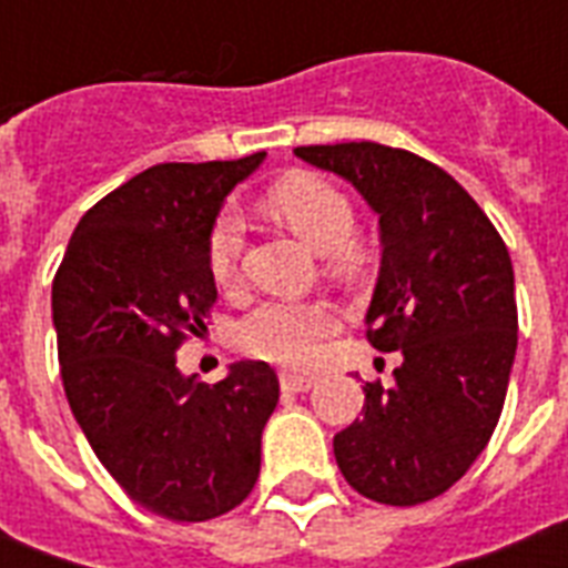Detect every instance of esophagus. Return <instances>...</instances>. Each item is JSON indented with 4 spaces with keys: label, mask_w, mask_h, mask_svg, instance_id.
I'll return each mask as SVG.
<instances>
[{
    "label": "esophagus",
    "mask_w": 568,
    "mask_h": 568,
    "mask_svg": "<svg viewBox=\"0 0 568 568\" xmlns=\"http://www.w3.org/2000/svg\"><path fill=\"white\" fill-rule=\"evenodd\" d=\"M315 383H318V377H312V374H294V372L280 374V386H283V392H310Z\"/></svg>",
    "instance_id": "obj_1"
}]
</instances>
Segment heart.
<instances>
[{
  "instance_id": "obj_1",
  "label": "heart",
  "mask_w": 568,
  "mask_h": 568,
  "mask_svg": "<svg viewBox=\"0 0 568 568\" xmlns=\"http://www.w3.org/2000/svg\"><path fill=\"white\" fill-rule=\"evenodd\" d=\"M274 212L321 253L342 250L354 235L356 212L345 191L315 173H297L271 189ZM244 217L235 209H223L212 223L205 258L214 283L232 285L241 271ZM336 327V312L324 301H265L239 321L235 345L244 354L267 363L303 365L315 356V347Z\"/></svg>"
}]
</instances>
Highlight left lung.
Returning a JSON list of instances; mask_svg holds the SVG:
<instances>
[{
    "instance_id": "1",
    "label": "left lung",
    "mask_w": 568,
    "mask_h": 568,
    "mask_svg": "<svg viewBox=\"0 0 568 568\" xmlns=\"http://www.w3.org/2000/svg\"><path fill=\"white\" fill-rule=\"evenodd\" d=\"M294 155L351 182L377 212L383 258L365 336L404 356L392 386H363V418L333 439L336 463L372 501H430L466 475L501 418L519 338L507 244L422 155L374 141Z\"/></svg>"
}]
</instances>
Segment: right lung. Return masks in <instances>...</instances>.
<instances>
[{
    "label": "right lung",
    "mask_w": 568,
    "mask_h": 568,
    "mask_svg": "<svg viewBox=\"0 0 568 568\" xmlns=\"http://www.w3.org/2000/svg\"><path fill=\"white\" fill-rule=\"evenodd\" d=\"M262 159L138 173L84 212L52 280L75 422L129 498L164 519H214L247 498L280 400L267 363H232L217 383L176 365L217 301L205 258L214 217Z\"/></svg>",
    "instance_id": "add662e5"
}]
</instances>
